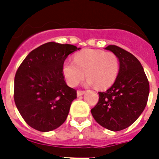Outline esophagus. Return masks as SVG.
<instances>
[{"mask_svg": "<svg viewBox=\"0 0 159 159\" xmlns=\"http://www.w3.org/2000/svg\"><path fill=\"white\" fill-rule=\"evenodd\" d=\"M85 91H77V97H80V96H82V95L84 94L85 93Z\"/></svg>", "mask_w": 159, "mask_h": 159, "instance_id": "34e87169", "label": "esophagus"}]
</instances>
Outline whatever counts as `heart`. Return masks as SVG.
<instances>
[{
  "label": "heart",
  "instance_id": "obj_1",
  "mask_svg": "<svg viewBox=\"0 0 159 159\" xmlns=\"http://www.w3.org/2000/svg\"><path fill=\"white\" fill-rule=\"evenodd\" d=\"M119 71L120 61L115 53L90 48L75 54L73 62L66 60L62 66V75L70 87H77L86 73L87 85L106 89L115 82Z\"/></svg>",
  "mask_w": 159,
  "mask_h": 159
}]
</instances>
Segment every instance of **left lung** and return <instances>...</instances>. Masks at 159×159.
<instances>
[{"mask_svg": "<svg viewBox=\"0 0 159 159\" xmlns=\"http://www.w3.org/2000/svg\"><path fill=\"white\" fill-rule=\"evenodd\" d=\"M106 49L118 57L120 71L114 84L106 92H98L99 101L91 112L100 125L120 131L131 125L143 111L149 83L140 62L132 53L116 45Z\"/></svg>", "mask_w": 159, "mask_h": 159, "instance_id": "1", "label": "left lung"}]
</instances>
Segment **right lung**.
Masks as SVG:
<instances>
[{
    "label": "right lung",
    "mask_w": 159,
    "mask_h": 159,
    "mask_svg": "<svg viewBox=\"0 0 159 159\" xmlns=\"http://www.w3.org/2000/svg\"><path fill=\"white\" fill-rule=\"evenodd\" d=\"M80 48L48 42L27 55L15 77L14 100L26 123L48 132L64 123L77 92L66 84L62 63Z\"/></svg>",
    "instance_id": "1"
}]
</instances>
